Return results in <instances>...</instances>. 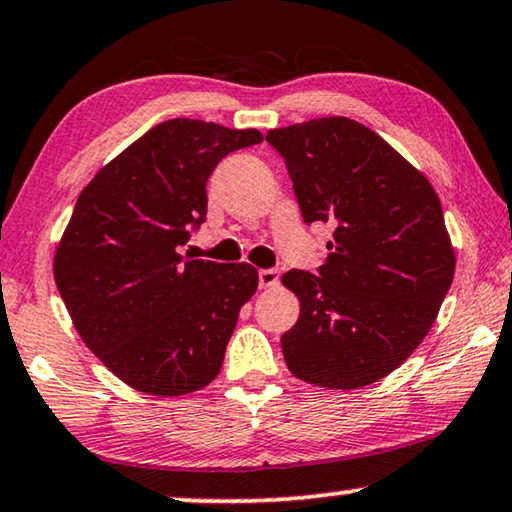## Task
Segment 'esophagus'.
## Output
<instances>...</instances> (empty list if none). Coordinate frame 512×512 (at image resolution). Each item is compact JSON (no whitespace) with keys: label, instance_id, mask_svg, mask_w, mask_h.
<instances>
[{"label":"esophagus","instance_id":"esophagus-1","mask_svg":"<svg viewBox=\"0 0 512 512\" xmlns=\"http://www.w3.org/2000/svg\"><path fill=\"white\" fill-rule=\"evenodd\" d=\"M278 280H280V273L276 269H262V271H259V289L276 287Z\"/></svg>","mask_w":512,"mask_h":512}]
</instances>
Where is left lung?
<instances>
[{
  "instance_id": "left-lung-1",
  "label": "left lung",
  "mask_w": 512,
  "mask_h": 512,
  "mask_svg": "<svg viewBox=\"0 0 512 512\" xmlns=\"http://www.w3.org/2000/svg\"><path fill=\"white\" fill-rule=\"evenodd\" d=\"M285 158L305 223H331L317 276L287 271L301 303L282 354L294 377L352 391L421 345L453 282L455 250L432 183L384 137L347 117L266 135Z\"/></svg>"
}]
</instances>
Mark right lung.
Masks as SVG:
<instances>
[{
    "instance_id": "1",
    "label": "right lung",
    "mask_w": 512,
    "mask_h": 512,
    "mask_svg": "<svg viewBox=\"0 0 512 512\" xmlns=\"http://www.w3.org/2000/svg\"><path fill=\"white\" fill-rule=\"evenodd\" d=\"M200 119L163 121L96 172L55 250V282L85 345L135 391L177 398L223 365L257 269L181 255L207 218V181L262 142Z\"/></svg>"
}]
</instances>
